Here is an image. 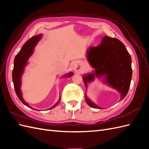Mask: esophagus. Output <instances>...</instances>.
Wrapping results in <instances>:
<instances>
[{"label":"esophagus","mask_w":149,"mask_h":149,"mask_svg":"<svg viewBox=\"0 0 149 149\" xmlns=\"http://www.w3.org/2000/svg\"><path fill=\"white\" fill-rule=\"evenodd\" d=\"M78 65H75L74 66V70L76 71H79V68H78Z\"/></svg>","instance_id":"34e87169"}]
</instances>
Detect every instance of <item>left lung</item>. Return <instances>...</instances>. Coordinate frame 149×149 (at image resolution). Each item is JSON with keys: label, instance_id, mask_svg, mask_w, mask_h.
Wrapping results in <instances>:
<instances>
[{"label": "left lung", "instance_id": "8db88e82", "mask_svg": "<svg viewBox=\"0 0 149 149\" xmlns=\"http://www.w3.org/2000/svg\"><path fill=\"white\" fill-rule=\"evenodd\" d=\"M87 58L95 73L84 75L83 79L86 88L87 83L94 77L104 76V82L116 89L121 95V100L127 95L131 81L132 70L131 57L124 45L117 38L106 35L100 45L89 47ZM88 104L93 108L102 109L85 96Z\"/></svg>", "mask_w": 149, "mask_h": 149}]
</instances>
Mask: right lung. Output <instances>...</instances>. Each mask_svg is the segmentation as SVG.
I'll use <instances>...</instances> for the list:
<instances>
[{
	"instance_id": "add662e5",
	"label": "right lung",
	"mask_w": 149,
	"mask_h": 149,
	"mask_svg": "<svg viewBox=\"0 0 149 149\" xmlns=\"http://www.w3.org/2000/svg\"><path fill=\"white\" fill-rule=\"evenodd\" d=\"M41 38L42 35L40 34L38 35L33 36V37L30 38L28 41L26 42V43L21 48L20 51L18 53L15 58L14 65H13V69L12 71V79L13 86H14L15 91L18 97L19 98V100L24 104L30 108H31V109H33V108L31 107L30 106H29L27 103L25 102L22 96V93L20 90L21 77L24 71V68L26 65L27 64V61L29 58L33 54L35 45L37 44ZM73 74L72 73H70L68 75H65V76H66V77H71ZM60 100L61 98L60 97L58 101L53 106L49 108V109H51L52 108L56 107L58 104V103L60 102Z\"/></svg>"
}]
</instances>
